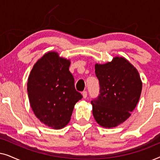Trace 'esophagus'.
<instances>
[{
  "label": "esophagus",
  "mask_w": 160,
  "mask_h": 160,
  "mask_svg": "<svg viewBox=\"0 0 160 160\" xmlns=\"http://www.w3.org/2000/svg\"><path fill=\"white\" fill-rule=\"evenodd\" d=\"M82 96H83V98H86L87 97V91H84V92H82Z\"/></svg>",
  "instance_id": "1"
}]
</instances>
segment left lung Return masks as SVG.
Returning <instances> with one entry per match:
<instances>
[{"label": "left lung", "mask_w": 160, "mask_h": 160, "mask_svg": "<svg viewBox=\"0 0 160 160\" xmlns=\"http://www.w3.org/2000/svg\"><path fill=\"white\" fill-rule=\"evenodd\" d=\"M100 95L92 100V114L102 128H113L123 123L136 107L142 91L138 70L123 57H114L105 64L96 63Z\"/></svg>", "instance_id": "obj_1"}]
</instances>
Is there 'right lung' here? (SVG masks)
Returning <instances> with one entry per match:
<instances>
[{
	"instance_id": "1",
	"label": "right lung",
	"mask_w": 160,
	"mask_h": 160,
	"mask_svg": "<svg viewBox=\"0 0 160 160\" xmlns=\"http://www.w3.org/2000/svg\"><path fill=\"white\" fill-rule=\"evenodd\" d=\"M71 60L48 52L37 61L28 80V95L34 114L56 130L71 120L75 104L82 98L76 90L69 66Z\"/></svg>"
}]
</instances>
